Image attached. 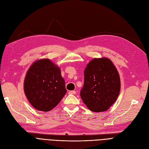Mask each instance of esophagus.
Returning <instances> with one entry per match:
<instances>
[{
  "label": "esophagus",
  "instance_id": "esophagus-1",
  "mask_svg": "<svg viewBox=\"0 0 149 149\" xmlns=\"http://www.w3.org/2000/svg\"><path fill=\"white\" fill-rule=\"evenodd\" d=\"M69 94L70 95H75L76 94V91H69Z\"/></svg>",
  "mask_w": 149,
  "mask_h": 149
}]
</instances>
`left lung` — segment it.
Instances as JSON below:
<instances>
[{"label": "left lung", "instance_id": "8db88e82", "mask_svg": "<svg viewBox=\"0 0 149 149\" xmlns=\"http://www.w3.org/2000/svg\"><path fill=\"white\" fill-rule=\"evenodd\" d=\"M84 77L80 91L83 103L92 111L107 110L120 90V76L113 63L107 58H95L87 65Z\"/></svg>", "mask_w": 149, "mask_h": 149}]
</instances>
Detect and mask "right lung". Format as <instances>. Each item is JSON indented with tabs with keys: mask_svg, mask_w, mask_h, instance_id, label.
Returning <instances> with one entry per match:
<instances>
[{
	"mask_svg": "<svg viewBox=\"0 0 149 149\" xmlns=\"http://www.w3.org/2000/svg\"><path fill=\"white\" fill-rule=\"evenodd\" d=\"M25 95L36 109L48 111L60 102L66 93L60 68L49 59L35 61L24 82Z\"/></svg>",
	"mask_w": 149,
	"mask_h": 149,
	"instance_id": "add662e5",
	"label": "right lung"
}]
</instances>
